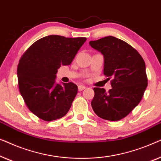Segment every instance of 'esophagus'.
<instances>
[{
    "mask_svg": "<svg viewBox=\"0 0 161 161\" xmlns=\"http://www.w3.org/2000/svg\"><path fill=\"white\" fill-rule=\"evenodd\" d=\"M85 88H86V87H85V86H84V85H79L78 86V89H79V90H80V91H81V90H85Z\"/></svg>",
    "mask_w": 161,
    "mask_h": 161,
    "instance_id": "34e87169",
    "label": "esophagus"
}]
</instances>
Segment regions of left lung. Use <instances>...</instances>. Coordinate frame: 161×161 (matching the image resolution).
Here are the masks:
<instances>
[{"mask_svg":"<svg viewBox=\"0 0 161 161\" xmlns=\"http://www.w3.org/2000/svg\"><path fill=\"white\" fill-rule=\"evenodd\" d=\"M104 58L103 74L112 89L95 87L91 106L99 117L110 121L124 118L141 101L147 87L145 63L140 54L124 41L106 36L89 42Z\"/></svg>","mask_w":161,"mask_h":161,"instance_id":"8db88e82","label":"left lung"}]
</instances>
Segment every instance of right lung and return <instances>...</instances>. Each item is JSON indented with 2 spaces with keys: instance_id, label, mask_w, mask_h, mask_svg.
<instances>
[{
  "instance_id": "right-lung-1",
  "label": "right lung",
  "mask_w": 161,
  "mask_h": 161,
  "mask_svg": "<svg viewBox=\"0 0 161 161\" xmlns=\"http://www.w3.org/2000/svg\"><path fill=\"white\" fill-rule=\"evenodd\" d=\"M85 37L51 35L27 49L17 66L18 85L26 106L36 116L52 121L65 116L77 94L73 82H55L61 65H69L86 42Z\"/></svg>"
}]
</instances>
